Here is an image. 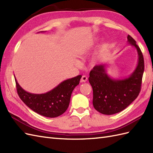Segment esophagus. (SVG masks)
I'll list each match as a JSON object with an SVG mask.
<instances>
[{
	"instance_id": "esophagus-1",
	"label": "esophagus",
	"mask_w": 153,
	"mask_h": 153,
	"mask_svg": "<svg viewBox=\"0 0 153 153\" xmlns=\"http://www.w3.org/2000/svg\"><path fill=\"white\" fill-rule=\"evenodd\" d=\"M87 79H88V78H87V77L86 76H82V77H81V82H86L87 81Z\"/></svg>"
}]
</instances>
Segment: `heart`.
Instances as JSON below:
<instances>
[{
    "instance_id": "heart-1",
    "label": "heart",
    "mask_w": 153,
    "mask_h": 153,
    "mask_svg": "<svg viewBox=\"0 0 153 153\" xmlns=\"http://www.w3.org/2000/svg\"><path fill=\"white\" fill-rule=\"evenodd\" d=\"M108 48H109L108 45V44H105V45L103 46V48L101 49V50L100 51V52L98 56H97V57H96L94 59L93 63H96V62L100 60V59L101 57H102V56H103V55H105V53H106L107 52V51L108 50Z\"/></svg>"
}]
</instances>
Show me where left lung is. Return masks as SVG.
Returning a JSON list of instances; mask_svg holds the SVG:
<instances>
[{"instance_id": "left-lung-1", "label": "left lung", "mask_w": 153, "mask_h": 153, "mask_svg": "<svg viewBox=\"0 0 153 153\" xmlns=\"http://www.w3.org/2000/svg\"><path fill=\"white\" fill-rule=\"evenodd\" d=\"M128 45L138 53V64L128 77L116 79L107 74V63L96 65L90 72L88 81L93 90V106L97 111L112 115L126 108L139 95L144 72L143 57L136 42L129 35Z\"/></svg>"}]
</instances>
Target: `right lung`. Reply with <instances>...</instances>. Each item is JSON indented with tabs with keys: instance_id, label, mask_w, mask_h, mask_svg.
<instances>
[{
	"instance_id": "1",
	"label": "right lung",
	"mask_w": 153,
	"mask_h": 153,
	"mask_svg": "<svg viewBox=\"0 0 153 153\" xmlns=\"http://www.w3.org/2000/svg\"><path fill=\"white\" fill-rule=\"evenodd\" d=\"M14 77L18 95L27 106L41 116L56 117L67 110L72 91L79 84L82 76L65 80L44 94H32L25 91Z\"/></svg>"
}]
</instances>
